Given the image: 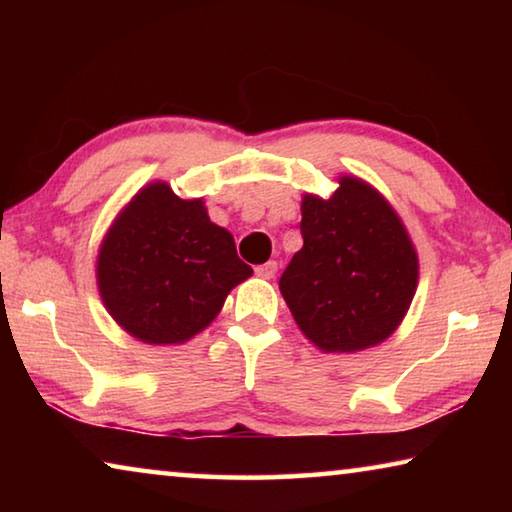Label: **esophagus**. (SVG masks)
Instances as JSON below:
<instances>
[{"label": "esophagus", "mask_w": 512, "mask_h": 512, "mask_svg": "<svg viewBox=\"0 0 512 512\" xmlns=\"http://www.w3.org/2000/svg\"><path fill=\"white\" fill-rule=\"evenodd\" d=\"M255 273L257 277H262V280H271V277H275L277 273V262H266L262 266H257Z\"/></svg>", "instance_id": "34e87169"}]
</instances>
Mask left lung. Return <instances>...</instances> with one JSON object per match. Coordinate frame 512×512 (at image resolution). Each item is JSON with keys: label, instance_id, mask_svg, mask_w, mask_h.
Wrapping results in <instances>:
<instances>
[{"label": "left lung", "instance_id": "left-lung-1", "mask_svg": "<svg viewBox=\"0 0 512 512\" xmlns=\"http://www.w3.org/2000/svg\"><path fill=\"white\" fill-rule=\"evenodd\" d=\"M329 198L305 194V244L280 277L282 298L318 350L352 354L391 336L418 289V253L395 207L357 176Z\"/></svg>", "mask_w": 512, "mask_h": 512}]
</instances>
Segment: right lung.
Returning a JSON list of instances; mask_svg holds the SVG:
<instances>
[{"instance_id":"right-lung-1","label":"right lung","mask_w":512,"mask_h":512,"mask_svg":"<svg viewBox=\"0 0 512 512\" xmlns=\"http://www.w3.org/2000/svg\"><path fill=\"white\" fill-rule=\"evenodd\" d=\"M250 275L235 237L210 221L203 198L183 201L164 180L144 185L121 207L97 255L103 307L149 345L194 339Z\"/></svg>"}]
</instances>
